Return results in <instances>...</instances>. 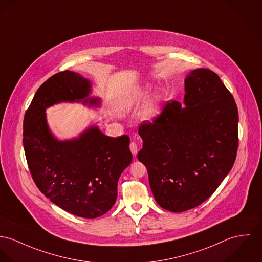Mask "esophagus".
<instances>
[{"label":"esophagus","mask_w":262,"mask_h":262,"mask_svg":"<svg viewBox=\"0 0 262 262\" xmlns=\"http://www.w3.org/2000/svg\"><path fill=\"white\" fill-rule=\"evenodd\" d=\"M129 149H130V151H132V154L135 156V155H137V152H138V149H139V147H138V145L136 143H134V142H132L130 144H129Z\"/></svg>","instance_id":"34e87169"}]
</instances>
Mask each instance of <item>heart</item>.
Instances as JSON below:
<instances>
[{
    "label": "heart",
    "instance_id": "b5f03b06",
    "mask_svg": "<svg viewBox=\"0 0 262 262\" xmlns=\"http://www.w3.org/2000/svg\"><path fill=\"white\" fill-rule=\"evenodd\" d=\"M148 91H149V86H148V85H145V86L140 88V89L135 93V95L133 96V99H127V100L124 101V107L127 108V110L130 108L132 105H133V102H134L135 100L144 97V96H145V95L148 93ZM157 113H158V107H157L155 104H152V105L146 111L145 116L147 117H154Z\"/></svg>",
    "mask_w": 262,
    "mask_h": 262
}]
</instances>
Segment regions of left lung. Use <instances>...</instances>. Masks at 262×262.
<instances>
[{
    "mask_svg": "<svg viewBox=\"0 0 262 262\" xmlns=\"http://www.w3.org/2000/svg\"><path fill=\"white\" fill-rule=\"evenodd\" d=\"M184 104L168 101L152 122L139 128L156 202L184 212L207 200L232 169L238 148V110L232 94L210 69L185 79Z\"/></svg>",
    "mask_w": 262,
    "mask_h": 262,
    "instance_id": "1",
    "label": "left lung"
}]
</instances>
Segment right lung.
Listing matches in <instances>:
<instances>
[{"label": "right lung", "mask_w": 262, "mask_h": 262, "mask_svg": "<svg viewBox=\"0 0 262 262\" xmlns=\"http://www.w3.org/2000/svg\"><path fill=\"white\" fill-rule=\"evenodd\" d=\"M88 78L65 70L51 76L35 93L23 123V144L32 178L52 203L75 216L92 219L115 205L117 182L129 166V138H111L91 125L78 138L60 141L51 133L46 108L60 102L100 105L90 97Z\"/></svg>", "instance_id": "1"}]
</instances>
